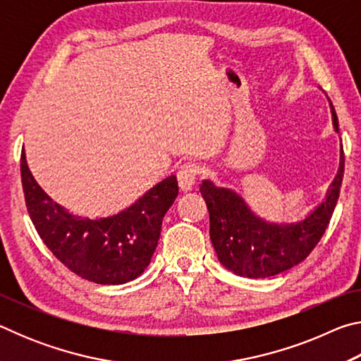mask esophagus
<instances>
[{"label": "esophagus", "mask_w": 361, "mask_h": 361, "mask_svg": "<svg viewBox=\"0 0 361 361\" xmlns=\"http://www.w3.org/2000/svg\"><path fill=\"white\" fill-rule=\"evenodd\" d=\"M199 173H200V169L195 166V164H191V162L183 164L178 172H176V178H178V185L183 191H189V189H192Z\"/></svg>", "instance_id": "esophagus-1"}]
</instances>
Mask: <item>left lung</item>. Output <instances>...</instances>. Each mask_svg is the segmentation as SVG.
<instances>
[{"mask_svg": "<svg viewBox=\"0 0 361 361\" xmlns=\"http://www.w3.org/2000/svg\"><path fill=\"white\" fill-rule=\"evenodd\" d=\"M331 113L336 130H339L333 103ZM344 159L342 149L339 172L325 202L298 224L277 226L262 221L248 210L240 195L204 180L200 194L209 209L210 239L219 262L240 277L266 279L288 271L307 258L325 234L338 204Z\"/></svg>", "mask_w": 361, "mask_h": 361, "instance_id": "left-lung-1", "label": "left lung"}]
</instances>
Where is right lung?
<instances>
[{"instance_id": "add662e5", "label": "right lung", "mask_w": 361, "mask_h": 361, "mask_svg": "<svg viewBox=\"0 0 361 361\" xmlns=\"http://www.w3.org/2000/svg\"><path fill=\"white\" fill-rule=\"evenodd\" d=\"M20 176L28 215L54 256L84 280L121 285L137 279L157 247L162 219L178 195L176 176H169L118 215L82 219L66 213L35 181L20 154Z\"/></svg>"}]
</instances>
